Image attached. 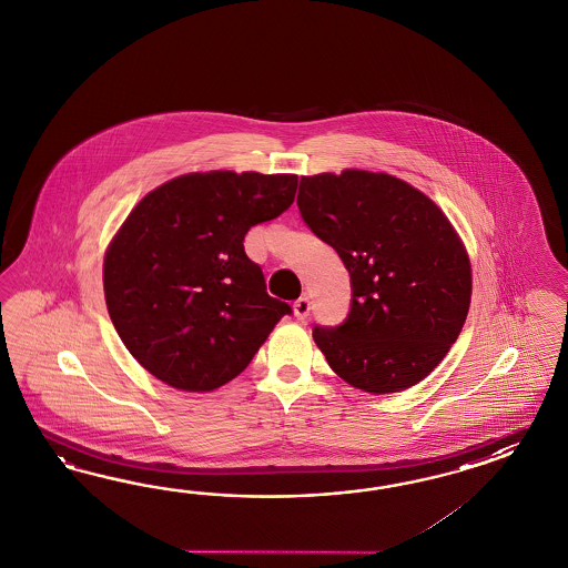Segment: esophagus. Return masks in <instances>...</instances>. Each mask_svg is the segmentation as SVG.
<instances>
[{"label":"esophagus","mask_w":568,"mask_h":568,"mask_svg":"<svg viewBox=\"0 0 568 568\" xmlns=\"http://www.w3.org/2000/svg\"><path fill=\"white\" fill-rule=\"evenodd\" d=\"M293 314H295V318L304 322V320L310 316V300H307V297H300V300L293 304Z\"/></svg>","instance_id":"1"}]
</instances>
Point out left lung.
<instances>
[{"mask_svg": "<svg viewBox=\"0 0 568 568\" xmlns=\"http://www.w3.org/2000/svg\"><path fill=\"white\" fill-rule=\"evenodd\" d=\"M297 207L353 285L345 324L314 328L331 369L375 396L425 379L471 300L470 256L442 207L402 179L357 168L302 176Z\"/></svg>", "mask_w": 568, "mask_h": 568, "instance_id": "8db88e82", "label": "left lung"}]
</instances>
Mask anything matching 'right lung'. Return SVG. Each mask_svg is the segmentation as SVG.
<instances>
[{
	"label": "right lung",
	"mask_w": 568,
	"mask_h": 568,
	"mask_svg": "<svg viewBox=\"0 0 568 568\" xmlns=\"http://www.w3.org/2000/svg\"><path fill=\"white\" fill-rule=\"evenodd\" d=\"M295 174L191 172L139 201L104 252L112 324L143 369L213 392L248 367L291 307L266 293L244 235L290 207Z\"/></svg>",
	"instance_id": "1"
}]
</instances>
